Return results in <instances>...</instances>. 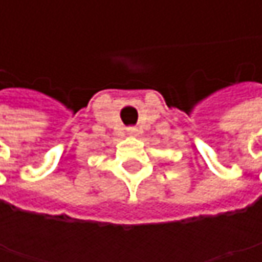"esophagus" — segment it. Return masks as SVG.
Returning <instances> with one entry per match:
<instances>
[{"label": "esophagus", "mask_w": 262, "mask_h": 262, "mask_svg": "<svg viewBox=\"0 0 262 262\" xmlns=\"http://www.w3.org/2000/svg\"><path fill=\"white\" fill-rule=\"evenodd\" d=\"M129 134H136V128H133V129H129Z\"/></svg>", "instance_id": "1"}]
</instances>
